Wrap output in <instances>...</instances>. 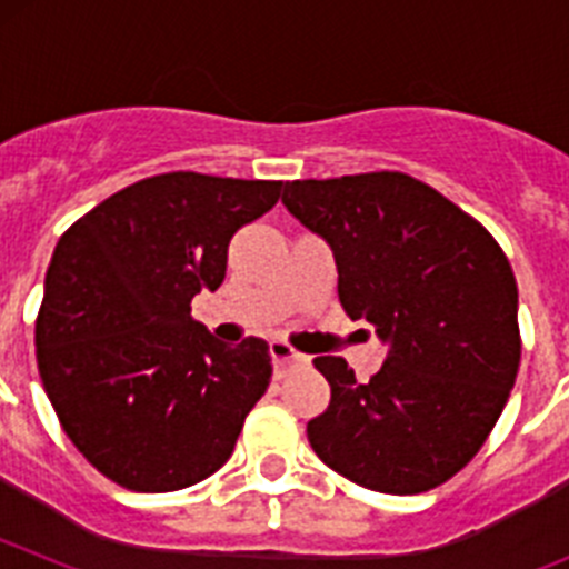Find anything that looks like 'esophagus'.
Returning a JSON list of instances; mask_svg holds the SVG:
<instances>
[{"label": "esophagus", "mask_w": 569, "mask_h": 569, "mask_svg": "<svg viewBox=\"0 0 569 569\" xmlns=\"http://www.w3.org/2000/svg\"><path fill=\"white\" fill-rule=\"evenodd\" d=\"M270 356H273L276 361V376H279V379H284V376H288L290 370H296V367H308L310 361L308 356L290 350L284 341H273V345H270Z\"/></svg>", "instance_id": "34e87169"}]
</instances>
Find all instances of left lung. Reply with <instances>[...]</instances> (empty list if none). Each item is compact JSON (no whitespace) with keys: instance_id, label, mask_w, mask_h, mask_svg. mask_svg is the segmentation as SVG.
Segmentation results:
<instances>
[{"instance_id":"left-lung-1","label":"left lung","mask_w":569,"mask_h":569,"mask_svg":"<svg viewBox=\"0 0 569 569\" xmlns=\"http://www.w3.org/2000/svg\"><path fill=\"white\" fill-rule=\"evenodd\" d=\"M281 202L333 250L339 301L390 345L367 385L339 356L313 359L330 385L308 439L367 490H433L479 453L521 361L510 261L472 216L396 170L284 184Z\"/></svg>"}]
</instances>
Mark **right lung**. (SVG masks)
<instances>
[{
  "mask_svg": "<svg viewBox=\"0 0 569 569\" xmlns=\"http://www.w3.org/2000/svg\"><path fill=\"white\" fill-rule=\"evenodd\" d=\"M281 182L193 170L119 190L59 239L37 316V365L59 425L116 485L170 492L233 453L270 385L268 341L228 347L190 316L224 281L233 233Z\"/></svg>",
  "mask_w": 569,
  "mask_h": 569,
  "instance_id": "1",
  "label": "right lung"
}]
</instances>
